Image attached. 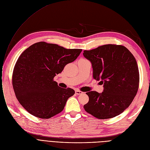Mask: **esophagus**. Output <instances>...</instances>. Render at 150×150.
Listing matches in <instances>:
<instances>
[{
    "label": "esophagus",
    "instance_id": "1",
    "mask_svg": "<svg viewBox=\"0 0 150 150\" xmlns=\"http://www.w3.org/2000/svg\"><path fill=\"white\" fill-rule=\"evenodd\" d=\"M75 93H76V94H77V95L82 94L83 93L82 91H79V90H76V91H75Z\"/></svg>",
    "mask_w": 150,
    "mask_h": 150
}]
</instances>
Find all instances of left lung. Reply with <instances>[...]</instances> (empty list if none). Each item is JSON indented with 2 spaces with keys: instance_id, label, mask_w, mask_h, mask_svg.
Returning a JSON list of instances; mask_svg holds the SVG:
<instances>
[{
  "instance_id": "obj_1",
  "label": "left lung",
  "mask_w": 150,
  "mask_h": 150,
  "mask_svg": "<svg viewBox=\"0 0 150 150\" xmlns=\"http://www.w3.org/2000/svg\"><path fill=\"white\" fill-rule=\"evenodd\" d=\"M83 56L90 61L93 76L103 84L101 93L87 92L89 101L85 110L100 119L116 117L124 111L136 96L139 73L134 56L124 46L108 44L91 50H84Z\"/></svg>"
}]
</instances>
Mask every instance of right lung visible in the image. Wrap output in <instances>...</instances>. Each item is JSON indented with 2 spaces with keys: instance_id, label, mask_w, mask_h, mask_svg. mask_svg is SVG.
<instances>
[{
  "instance_id": "1",
  "label": "right lung",
  "mask_w": 150,
  "mask_h": 150,
  "mask_svg": "<svg viewBox=\"0 0 150 150\" xmlns=\"http://www.w3.org/2000/svg\"><path fill=\"white\" fill-rule=\"evenodd\" d=\"M82 51L40 42L22 52L14 66L12 82L17 100L29 113L49 119L64 110L75 91L59 87L53 78Z\"/></svg>"
}]
</instances>
